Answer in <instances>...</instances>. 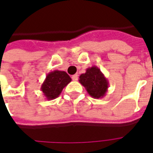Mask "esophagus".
I'll list each match as a JSON object with an SVG mask.
<instances>
[{
	"label": "esophagus",
	"instance_id": "esophagus-1",
	"mask_svg": "<svg viewBox=\"0 0 153 153\" xmlns=\"http://www.w3.org/2000/svg\"><path fill=\"white\" fill-rule=\"evenodd\" d=\"M78 79H79L78 74H74L73 76H72V79H73L74 81H77V80H78Z\"/></svg>",
	"mask_w": 153,
	"mask_h": 153
}]
</instances>
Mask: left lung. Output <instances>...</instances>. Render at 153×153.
<instances>
[{"mask_svg": "<svg viewBox=\"0 0 153 153\" xmlns=\"http://www.w3.org/2000/svg\"><path fill=\"white\" fill-rule=\"evenodd\" d=\"M79 83L83 85L90 96L95 98H102L106 95L109 82L98 67L93 65L86 70L79 76Z\"/></svg>", "mask_w": 153, "mask_h": 153, "instance_id": "obj_1", "label": "left lung"}]
</instances>
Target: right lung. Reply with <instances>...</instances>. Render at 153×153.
Here are the masks:
<instances>
[{"label":"right lung","mask_w":153,"mask_h":153,"mask_svg":"<svg viewBox=\"0 0 153 153\" xmlns=\"http://www.w3.org/2000/svg\"><path fill=\"white\" fill-rule=\"evenodd\" d=\"M71 82V78L66 72L54 70L48 73L41 86V91L47 100H53L60 96L62 90Z\"/></svg>","instance_id":"right-lung-1"}]
</instances>
